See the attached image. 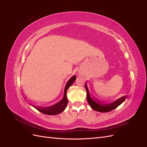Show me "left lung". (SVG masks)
I'll list each match as a JSON object with an SVG mask.
<instances>
[{"instance_id":"1","label":"left lung","mask_w":147,"mask_h":147,"mask_svg":"<svg viewBox=\"0 0 147 147\" xmlns=\"http://www.w3.org/2000/svg\"><path fill=\"white\" fill-rule=\"evenodd\" d=\"M85 88H86V90L87 92V100L89 104L91 106V107L96 111H97V112H110V111H112L113 110H114L115 109H116L117 107L120 105L125 100L126 98V96H124L123 97H121V98L118 99V100H115V102H112V103H111L110 104H102L101 102L99 101L98 103H97V101L95 102L94 100H92L90 95V93H89V91H88V89L87 88L86 84H85ZM98 102V101H97Z\"/></svg>"}]
</instances>
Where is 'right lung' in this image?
<instances>
[{"instance_id": "obj_1", "label": "right lung", "mask_w": 147, "mask_h": 147, "mask_svg": "<svg viewBox=\"0 0 147 147\" xmlns=\"http://www.w3.org/2000/svg\"><path fill=\"white\" fill-rule=\"evenodd\" d=\"M76 80V77L74 75L72 78H71L68 82L67 83L65 87V90H64V95L63 99H62L58 103L56 104L55 105L51 106V107H37L35 105L33 106L35 109H36L37 110H38L39 112H40L46 115H57L61 112H63L65 109L67 105L68 104V99L67 98V91L68 88L72 85L74 81Z\"/></svg>"}]
</instances>
